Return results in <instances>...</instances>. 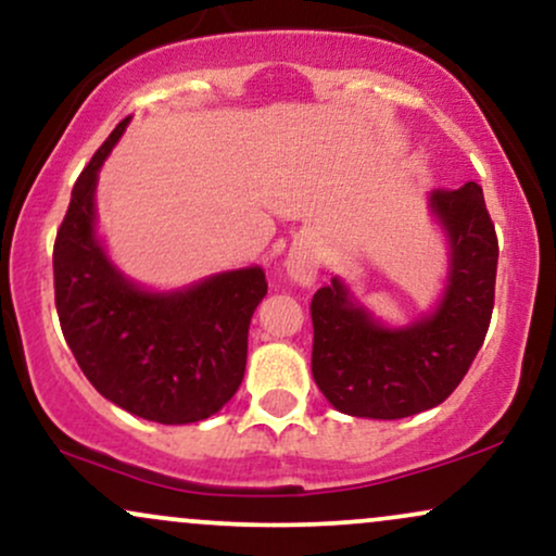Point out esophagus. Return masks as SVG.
Returning <instances> with one entry per match:
<instances>
[{
  "label": "esophagus",
  "mask_w": 556,
  "mask_h": 556,
  "mask_svg": "<svg viewBox=\"0 0 556 556\" xmlns=\"http://www.w3.org/2000/svg\"><path fill=\"white\" fill-rule=\"evenodd\" d=\"M286 270H289L293 283H299V286H312L317 278L315 257H312V252L304 250V247H296V250L289 252Z\"/></svg>",
  "instance_id": "esophagus-1"
}]
</instances>
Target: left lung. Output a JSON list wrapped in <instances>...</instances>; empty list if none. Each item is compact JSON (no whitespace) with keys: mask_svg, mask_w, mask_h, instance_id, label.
I'll list each match as a JSON object with an SVG mask.
<instances>
[{"mask_svg":"<svg viewBox=\"0 0 556 556\" xmlns=\"http://www.w3.org/2000/svg\"><path fill=\"white\" fill-rule=\"evenodd\" d=\"M429 207L450 241L442 302L408 328H384L341 278L312 296V377L338 410L403 419L440 406L484 343L494 309L500 244L476 181L434 189Z\"/></svg>","mask_w":556,"mask_h":556,"instance_id":"obj_1","label":"left lung"}]
</instances>
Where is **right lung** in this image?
<instances>
[{
	"label": "right lung",
	"instance_id": "right-lung-1",
	"mask_svg": "<svg viewBox=\"0 0 556 556\" xmlns=\"http://www.w3.org/2000/svg\"><path fill=\"white\" fill-rule=\"evenodd\" d=\"M127 122L116 124L77 176L56 231L59 325L83 375L111 403L148 421H202L244 380L247 332L267 280L263 267H244L150 293L109 263L96 239V179Z\"/></svg>",
	"mask_w": 556,
	"mask_h": 556
}]
</instances>
